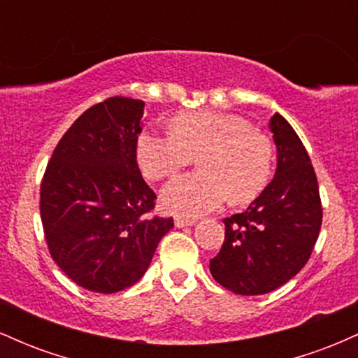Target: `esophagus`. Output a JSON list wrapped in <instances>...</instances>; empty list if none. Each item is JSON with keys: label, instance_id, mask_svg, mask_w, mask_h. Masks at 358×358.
I'll return each mask as SVG.
<instances>
[{"label": "esophagus", "instance_id": "34e87169", "mask_svg": "<svg viewBox=\"0 0 358 358\" xmlns=\"http://www.w3.org/2000/svg\"><path fill=\"white\" fill-rule=\"evenodd\" d=\"M196 220L193 219H183V217H176L175 219V225L176 227H192V225H195Z\"/></svg>", "mask_w": 358, "mask_h": 358}]
</instances>
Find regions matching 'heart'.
Instances as JSON below:
<instances>
[{"label":"heart","mask_w":358,"mask_h":358,"mask_svg":"<svg viewBox=\"0 0 358 358\" xmlns=\"http://www.w3.org/2000/svg\"><path fill=\"white\" fill-rule=\"evenodd\" d=\"M199 173L175 178L163 188L162 205L182 217L215 210L225 196L249 202L264 190L273 170V145L239 116L213 110L180 114L171 133L145 131L136 158L148 180H165L199 156Z\"/></svg>","instance_id":"b5f03b06"}]
</instances>
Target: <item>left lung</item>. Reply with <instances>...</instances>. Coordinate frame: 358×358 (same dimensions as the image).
I'll return each instance as SVG.
<instances>
[{"mask_svg":"<svg viewBox=\"0 0 358 358\" xmlns=\"http://www.w3.org/2000/svg\"><path fill=\"white\" fill-rule=\"evenodd\" d=\"M269 129L278 148L274 178L244 212L224 219V244L210 259L213 279L242 296L266 294L296 276L322 227L318 180L301 139L278 113Z\"/></svg>","mask_w":358,"mask_h":358,"instance_id":"1","label":"left lung"}]
</instances>
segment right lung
Masks as SVG:
<instances>
[{"label":"right lung","instance_id":"1","mask_svg":"<svg viewBox=\"0 0 358 358\" xmlns=\"http://www.w3.org/2000/svg\"><path fill=\"white\" fill-rule=\"evenodd\" d=\"M145 102L109 97L69 127L40 187L45 239L57 266L94 293L143 278L173 219L150 217L156 195L136 162Z\"/></svg>","mask_w":358,"mask_h":358}]
</instances>
